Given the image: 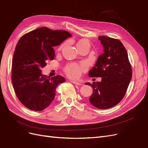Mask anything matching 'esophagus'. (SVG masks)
I'll return each instance as SVG.
<instances>
[{
  "instance_id": "34e87169",
  "label": "esophagus",
  "mask_w": 148,
  "mask_h": 148,
  "mask_svg": "<svg viewBox=\"0 0 148 148\" xmlns=\"http://www.w3.org/2000/svg\"><path fill=\"white\" fill-rule=\"evenodd\" d=\"M71 82L72 83H73V84H75V85H78V86H81V85H82V84H81L80 83L77 82H75V81H71Z\"/></svg>"
}]
</instances>
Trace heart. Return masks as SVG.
Masks as SVG:
<instances>
[{"mask_svg":"<svg viewBox=\"0 0 148 148\" xmlns=\"http://www.w3.org/2000/svg\"><path fill=\"white\" fill-rule=\"evenodd\" d=\"M89 43L86 40H80L77 44V47L80 46L84 43ZM63 45H62L59 48V50H61L62 48L63 47ZM85 70V67L83 65H79L76 63H70V64L68 65L65 69V71L66 74L67 75L68 77H69L71 78H78L79 76L81 75L82 71Z\"/></svg>","mask_w":148,"mask_h":148,"instance_id":"1","label":"heart"}]
</instances>
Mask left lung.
<instances>
[{
	"mask_svg": "<svg viewBox=\"0 0 148 148\" xmlns=\"http://www.w3.org/2000/svg\"><path fill=\"white\" fill-rule=\"evenodd\" d=\"M103 53L98 57L89 77H101L100 82L86 83L93 88L89 101L99 109L116 105L125 96L132 78V70L126 50L121 41L106 36H99Z\"/></svg>",
	"mask_w": 148,
	"mask_h": 148,
	"instance_id": "8db88e82",
	"label": "left lung"
}]
</instances>
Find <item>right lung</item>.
Returning <instances> with one entry per match:
<instances>
[{"label":"right lung","instance_id":"1","mask_svg":"<svg viewBox=\"0 0 148 148\" xmlns=\"http://www.w3.org/2000/svg\"><path fill=\"white\" fill-rule=\"evenodd\" d=\"M71 35L64 30L40 27L20 38L12 59V82L17 98L31 110L42 111L55 97L59 83L65 82L60 75L51 78L42 73L48 60H53V47L58 46Z\"/></svg>","mask_w":148,"mask_h":148}]
</instances>
